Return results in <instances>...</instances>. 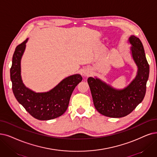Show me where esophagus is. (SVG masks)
<instances>
[{
  "label": "esophagus",
  "mask_w": 157,
  "mask_h": 157,
  "mask_svg": "<svg viewBox=\"0 0 157 157\" xmlns=\"http://www.w3.org/2000/svg\"><path fill=\"white\" fill-rule=\"evenodd\" d=\"M84 74L85 76H88V75L90 74V71H85L84 72Z\"/></svg>",
  "instance_id": "obj_1"
}]
</instances>
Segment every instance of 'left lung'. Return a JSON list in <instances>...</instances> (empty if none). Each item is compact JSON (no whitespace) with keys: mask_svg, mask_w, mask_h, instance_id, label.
I'll return each instance as SVG.
<instances>
[{"mask_svg":"<svg viewBox=\"0 0 157 157\" xmlns=\"http://www.w3.org/2000/svg\"><path fill=\"white\" fill-rule=\"evenodd\" d=\"M131 55L138 67L135 78L123 90H117L97 78L89 77L93 104L104 116L121 118L129 115L145 97L149 66L140 40L134 35L129 38Z\"/></svg>","mask_w":157,"mask_h":157,"instance_id":"left-lung-1","label":"left lung"}]
</instances>
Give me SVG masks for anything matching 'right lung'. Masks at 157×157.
<instances>
[{"mask_svg": "<svg viewBox=\"0 0 157 157\" xmlns=\"http://www.w3.org/2000/svg\"><path fill=\"white\" fill-rule=\"evenodd\" d=\"M28 39L17 46L13 55L10 69L12 90L17 101L31 116L40 121L51 120L64 113L75 87L82 77L79 74L71 75L45 93H35L28 88L21 75V60Z\"/></svg>", "mask_w": 157, "mask_h": 157, "instance_id": "obj_1", "label": "right lung"}]
</instances>
